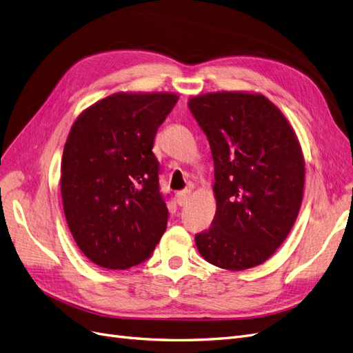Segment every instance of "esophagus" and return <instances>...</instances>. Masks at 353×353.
Masks as SVG:
<instances>
[{"instance_id": "34e87169", "label": "esophagus", "mask_w": 353, "mask_h": 353, "mask_svg": "<svg viewBox=\"0 0 353 353\" xmlns=\"http://www.w3.org/2000/svg\"><path fill=\"white\" fill-rule=\"evenodd\" d=\"M190 197H191L190 190L179 191V193H176V203H178L179 206H185L187 203H188V200H190Z\"/></svg>"}]
</instances>
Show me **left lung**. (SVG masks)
Listing matches in <instances>:
<instances>
[{
    "mask_svg": "<svg viewBox=\"0 0 353 353\" xmlns=\"http://www.w3.org/2000/svg\"><path fill=\"white\" fill-rule=\"evenodd\" d=\"M188 108L215 165L216 213L196 236L197 250L222 270L253 268L280 248L299 215L301 143L281 110L258 92H208L191 97Z\"/></svg>",
    "mask_w": 353,
    "mask_h": 353,
    "instance_id": "left-lung-1",
    "label": "left lung"
}]
</instances>
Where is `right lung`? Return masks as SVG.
Here are the masks:
<instances>
[{"mask_svg": "<svg viewBox=\"0 0 353 353\" xmlns=\"http://www.w3.org/2000/svg\"><path fill=\"white\" fill-rule=\"evenodd\" d=\"M174 92H116L73 122L61 159L63 210L72 236L101 268L128 270L152 256L168 225L152 152Z\"/></svg>", "mask_w": 353, "mask_h": 353, "instance_id": "1", "label": "right lung"}]
</instances>
